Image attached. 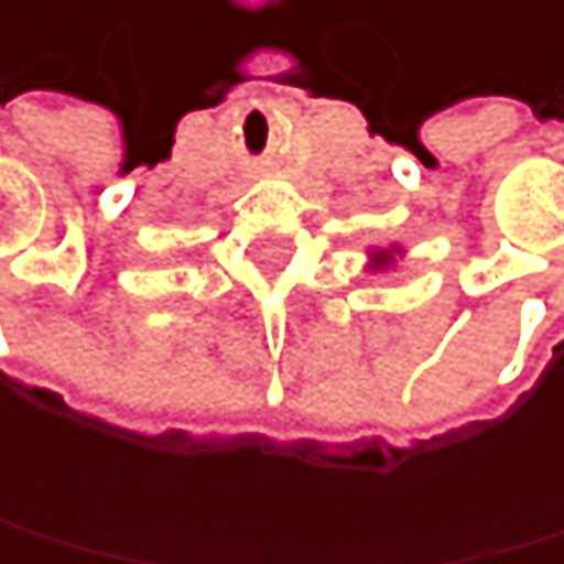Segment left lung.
<instances>
[{
	"label": "left lung",
	"mask_w": 564,
	"mask_h": 564,
	"mask_svg": "<svg viewBox=\"0 0 564 564\" xmlns=\"http://www.w3.org/2000/svg\"><path fill=\"white\" fill-rule=\"evenodd\" d=\"M392 253L395 250H378V253H370V268H392Z\"/></svg>",
	"instance_id": "obj_1"
}]
</instances>
